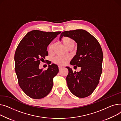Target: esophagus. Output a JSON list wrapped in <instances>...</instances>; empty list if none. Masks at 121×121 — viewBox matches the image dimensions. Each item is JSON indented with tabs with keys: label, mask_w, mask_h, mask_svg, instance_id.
<instances>
[{
	"label": "esophagus",
	"mask_w": 121,
	"mask_h": 121,
	"mask_svg": "<svg viewBox=\"0 0 121 121\" xmlns=\"http://www.w3.org/2000/svg\"><path fill=\"white\" fill-rule=\"evenodd\" d=\"M62 68H63V67H62V66H59V69L60 70H61Z\"/></svg>",
	"instance_id": "esophagus-1"
}]
</instances>
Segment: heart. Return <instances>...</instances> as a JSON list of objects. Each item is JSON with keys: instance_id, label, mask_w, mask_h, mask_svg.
<instances>
[{"instance_id": "heart-1", "label": "heart", "mask_w": 121, "mask_h": 121, "mask_svg": "<svg viewBox=\"0 0 121 121\" xmlns=\"http://www.w3.org/2000/svg\"><path fill=\"white\" fill-rule=\"evenodd\" d=\"M61 42L63 45L68 50L73 49L75 46V41L72 38L68 37H64L61 39ZM55 44L51 43L48 46V51L49 54H53L54 51ZM70 58L67 56L63 57V56H56L53 59V62L59 65H65L69 61Z\"/></svg>"}]
</instances>
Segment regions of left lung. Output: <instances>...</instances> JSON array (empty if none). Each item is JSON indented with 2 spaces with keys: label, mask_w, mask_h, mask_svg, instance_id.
<instances>
[{
  "label": "left lung",
  "mask_w": 121,
  "mask_h": 121,
  "mask_svg": "<svg viewBox=\"0 0 121 121\" xmlns=\"http://www.w3.org/2000/svg\"><path fill=\"white\" fill-rule=\"evenodd\" d=\"M63 37L72 38L77 43L76 55L70 64L75 65L74 67H81L80 72H73L66 67L69 71L66 78L68 88L78 97H88L96 89L102 72L103 53L101 45L95 37L82 29L63 32L60 40Z\"/></svg>",
  "instance_id": "obj_1"
}]
</instances>
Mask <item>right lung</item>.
Wrapping results in <instances>:
<instances>
[{"instance_id": "obj_1", "label": "right lung", "mask_w": 121, "mask_h": 121, "mask_svg": "<svg viewBox=\"0 0 121 121\" xmlns=\"http://www.w3.org/2000/svg\"><path fill=\"white\" fill-rule=\"evenodd\" d=\"M60 33L31 31L21 39L16 49L15 71L19 86L31 98H43L53 87V78L59 71L58 65L53 63L44 71L39 66L48 56L47 46Z\"/></svg>"}]
</instances>
